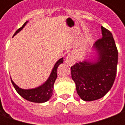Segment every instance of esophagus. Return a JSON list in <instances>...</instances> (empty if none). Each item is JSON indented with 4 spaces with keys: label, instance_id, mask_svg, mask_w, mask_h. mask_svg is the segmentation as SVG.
I'll use <instances>...</instances> for the list:
<instances>
[{
    "label": "esophagus",
    "instance_id": "esophagus-1",
    "mask_svg": "<svg viewBox=\"0 0 125 125\" xmlns=\"http://www.w3.org/2000/svg\"><path fill=\"white\" fill-rule=\"evenodd\" d=\"M65 62L68 63L69 65H73L75 63V58H74V56L72 54H68V56L66 57V60H65Z\"/></svg>",
    "mask_w": 125,
    "mask_h": 125
}]
</instances>
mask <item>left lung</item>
Here are the masks:
<instances>
[{
    "mask_svg": "<svg viewBox=\"0 0 125 125\" xmlns=\"http://www.w3.org/2000/svg\"><path fill=\"white\" fill-rule=\"evenodd\" d=\"M101 30L102 37L94 44L96 60H84L71 67L77 93L84 101L101 98L111 89L115 80L118 50L110 31L102 26Z\"/></svg>",
    "mask_w": 125,
    "mask_h": 125,
    "instance_id": "8db88e82",
    "label": "left lung"
}]
</instances>
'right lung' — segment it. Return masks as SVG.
Returning a JSON list of instances; mask_svg holds the SVG:
<instances>
[{"instance_id":"1","label":"right lung","mask_w":125,"mask_h":125,"mask_svg":"<svg viewBox=\"0 0 125 125\" xmlns=\"http://www.w3.org/2000/svg\"><path fill=\"white\" fill-rule=\"evenodd\" d=\"M27 22L28 21H27V22L24 23L23 25L15 32L13 36L17 35V33L21 31L23 27L26 25ZM63 62V58L62 57L55 63L54 67H53L52 72H51V74H50L48 79L47 80V81L44 84L41 85L40 86L37 87V88L28 90L22 89L18 86H17L14 83V82L12 81V79L10 78L11 82H12L13 86L16 90V91L17 92L18 94H19L21 96L23 97V98H25L27 100H29V101L32 102H37V103L45 102L47 100H49V99L52 97V94H53V84H54L55 80L57 78V68Z\"/></svg>"}]
</instances>
